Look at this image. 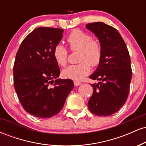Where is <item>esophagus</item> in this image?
Instances as JSON below:
<instances>
[{
  "instance_id": "1",
  "label": "esophagus",
  "mask_w": 146,
  "mask_h": 146,
  "mask_svg": "<svg viewBox=\"0 0 146 146\" xmlns=\"http://www.w3.org/2000/svg\"><path fill=\"white\" fill-rule=\"evenodd\" d=\"M73 82H74L75 86H80V85L82 84V83L79 81H74Z\"/></svg>"
}]
</instances>
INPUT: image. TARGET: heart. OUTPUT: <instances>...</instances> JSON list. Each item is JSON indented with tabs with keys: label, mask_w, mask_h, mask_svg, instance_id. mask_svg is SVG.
I'll list each match as a JSON object with an SVG mask.
<instances>
[{
	"label": "heart",
	"mask_w": 146,
	"mask_h": 146,
	"mask_svg": "<svg viewBox=\"0 0 146 146\" xmlns=\"http://www.w3.org/2000/svg\"><path fill=\"white\" fill-rule=\"evenodd\" d=\"M71 51H79L78 64L70 65L62 71L64 78L78 81L89 74L90 66H96L102 57V47L100 42L93 40L90 34L79 29L73 30L66 38ZM53 56L61 66H66L68 60V51L58 44L53 48Z\"/></svg>",
	"instance_id": "b5f03b06"
}]
</instances>
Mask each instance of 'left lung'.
<instances>
[{"instance_id":"obj_1","label":"left lung","mask_w":146,"mask_h":146,"mask_svg":"<svg viewBox=\"0 0 146 146\" xmlns=\"http://www.w3.org/2000/svg\"><path fill=\"white\" fill-rule=\"evenodd\" d=\"M86 27L96 36L102 47L101 62L89 76L99 82L91 84L93 93L88 109L98 116H109L118 111L128 98L132 79L130 55L120 33L113 27L97 22Z\"/></svg>"}]
</instances>
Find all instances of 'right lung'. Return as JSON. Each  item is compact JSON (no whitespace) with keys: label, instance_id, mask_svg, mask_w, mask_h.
<instances>
[{"label":"right lung","instance_id":"right-lung-1","mask_svg":"<svg viewBox=\"0 0 146 146\" xmlns=\"http://www.w3.org/2000/svg\"><path fill=\"white\" fill-rule=\"evenodd\" d=\"M63 31L37 28L23 40L16 53L13 70L18 98L27 113L40 118L59 113L74 86L71 80L58 79L60 70L53 56Z\"/></svg>","mask_w":146,"mask_h":146}]
</instances>
